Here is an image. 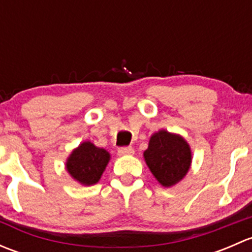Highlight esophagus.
Instances as JSON below:
<instances>
[{"label": "esophagus", "mask_w": 252, "mask_h": 252, "mask_svg": "<svg viewBox=\"0 0 252 252\" xmlns=\"http://www.w3.org/2000/svg\"><path fill=\"white\" fill-rule=\"evenodd\" d=\"M134 150L131 147H121L118 150V155L119 156H129V155H133Z\"/></svg>", "instance_id": "1"}]
</instances>
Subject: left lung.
Instances as JSON below:
<instances>
[{
    "instance_id": "8db88e82",
    "label": "left lung",
    "mask_w": 252,
    "mask_h": 252,
    "mask_svg": "<svg viewBox=\"0 0 252 252\" xmlns=\"http://www.w3.org/2000/svg\"><path fill=\"white\" fill-rule=\"evenodd\" d=\"M144 159L157 182L162 187L171 188L188 174L192 154L190 145L182 135L161 129L150 138Z\"/></svg>"
}]
</instances>
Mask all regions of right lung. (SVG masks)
<instances>
[{"instance_id":"add662e5","label":"right lung","mask_w":252,"mask_h":252,"mask_svg":"<svg viewBox=\"0 0 252 252\" xmlns=\"http://www.w3.org/2000/svg\"><path fill=\"white\" fill-rule=\"evenodd\" d=\"M110 159L107 150L97 147L91 141H83L68 156L65 169L79 184L90 187L101 179Z\"/></svg>"}]
</instances>
